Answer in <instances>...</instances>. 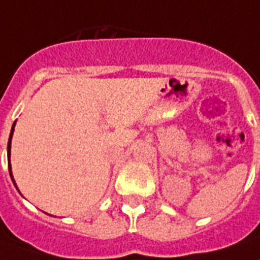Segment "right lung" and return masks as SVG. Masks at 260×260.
<instances>
[{"label":"right lung","instance_id":"obj_1","mask_svg":"<svg viewBox=\"0 0 260 260\" xmlns=\"http://www.w3.org/2000/svg\"><path fill=\"white\" fill-rule=\"evenodd\" d=\"M14 126H15V121L12 126V131H10V137H9V143H8V167H9V173H10V177H12L13 184L15 185V181L13 178V174H12V164H10V147H12V137H13V132H14ZM17 187V185H15ZM18 189V187H17Z\"/></svg>","mask_w":260,"mask_h":260}]
</instances>
